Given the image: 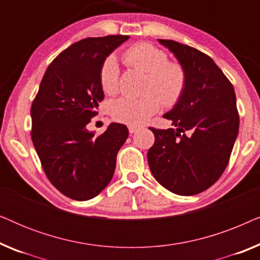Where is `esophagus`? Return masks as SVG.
<instances>
[{"label":"esophagus","instance_id":"obj_1","mask_svg":"<svg viewBox=\"0 0 260 260\" xmlns=\"http://www.w3.org/2000/svg\"><path fill=\"white\" fill-rule=\"evenodd\" d=\"M138 129H140V126H136V125H129V133H130V134H135Z\"/></svg>","mask_w":260,"mask_h":260}]
</instances>
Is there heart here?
Here are the masks:
<instances>
[{
    "label": "heart",
    "instance_id": "1",
    "mask_svg": "<svg viewBox=\"0 0 260 260\" xmlns=\"http://www.w3.org/2000/svg\"><path fill=\"white\" fill-rule=\"evenodd\" d=\"M123 61L131 69L147 73L143 97H123L110 104L113 119L129 125H141L155 115L163 104L167 108L175 105L182 97L187 85V72L177 61H169L165 51L140 42L123 53ZM99 83L104 93L112 95L119 88V69L116 59L109 56L99 71Z\"/></svg>",
    "mask_w": 260,
    "mask_h": 260
}]
</instances>
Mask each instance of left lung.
<instances>
[{"instance_id": "1", "label": "left lung", "mask_w": 260, "mask_h": 260, "mask_svg": "<svg viewBox=\"0 0 260 260\" xmlns=\"http://www.w3.org/2000/svg\"><path fill=\"white\" fill-rule=\"evenodd\" d=\"M187 72L182 97L167 112L175 129L149 127L155 135L148 151L152 175L179 195H195L214 184L229 165L239 131L236 93L211 56L190 46L158 39Z\"/></svg>"}]
</instances>
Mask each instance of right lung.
<instances>
[{
	"mask_svg": "<svg viewBox=\"0 0 260 260\" xmlns=\"http://www.w3.org/2000/svg\"><path fill=\"white\" fill-rule=\"evenodd\" d=\"M127 39L108 35L71 45L49 63L31 104V141L44 172L73 200H90L108 186L117 152L129 135L118 123L99 136L86 129L104 99L99 83L103 62Z\"/></svg>",
	"mask_w": 260,
	"mask_h": 260,
	"instance_id": "obj_1",
	"label": "right lung"
}]
</instances>
